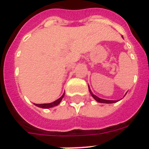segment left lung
<instances>
[{
  "label": "left lung",
  "mask_w": 149,
  "mask_h": 149,
  "mask_svg": "<svg viewBox=\"0 0 149 149\" xmlns=\"http://www.w3.org/2000/svg\"><path fill=\"white\" fill-rule=\"evenodd\" d=\"M89 93H90V94L92 95V96L93 97V98H94L95 100H96V101H98V102H99V103L111 104V103H115V102H117L116 101H112V100H105V99H102V98H98V97H97L95 95H94L93 93H92V92H91V90L89 88Z\"/></svg>",
  "instance_id": "left-lung-1"
}]
</instances>
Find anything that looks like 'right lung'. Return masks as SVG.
<instances>
[{"label": "right lung", "mask_w": 149, "mask_h": 149, "mask_svg": "<svg viewBox=\"0 0 149 149\" xmlns=\"http://www.w3.org/2000/svg\"><path fill=\"white\" fill-rule=\"evenodd\" d=\"M64 95H65V93H63V95L60 97V98H58L57 100H56L55 101H54V102H52V103H49V104H34L36 105V106L39 107H41V108H45V109H48V108H51V107H55V106H57V105L59 104L61 102L62 99H63V98L64 97Z\"/></svg>", "instance_id": "1"}]
</instances>
